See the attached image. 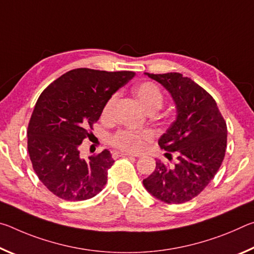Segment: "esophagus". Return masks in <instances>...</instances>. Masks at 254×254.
<instances>
[{
  "mask_svg": "<svg viewBox=\"0 0 254 254\" xmlns=\"http://www.w3.org/2000/svg\"><path fill=\"white\" fill-rule=\"evenodd\" d=\"M124 156H133V157H137L135 154H132V153H128V152H122V151H115L112 154V157L114 159H118L120 157H124Z\"/></svg>",
  "mask_w": 254,
  "mask_h": 254,
  "instance_id": "34e87169",
  "label": "esophagus"
}]
</instances>
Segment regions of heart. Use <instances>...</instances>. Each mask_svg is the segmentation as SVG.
Listing matches in <instances>:
<instances>
[{"instance_id": "obj_1", "label": "heart", "mask_w": 254, "mask_h": 254, "mask_svg": "<svg viewBox=\"0 0 254 254\" xmlns=\"http://www.w3.org/2000/svg\"><path fill=\"white\" fill-rule=\"evenodd\" d=\"M135 95L145 111L148 110H159L162 106L163 95L156 84L151 81H145L140 84L135 88ZM115 96H112L104 106L103 113L107 114L110 107L113 103ZM152 134L149 131H135V130H121L115 133L111 137V143L123 151L136 152L143 148L145 141L150 140Z\"/></svg>"}]
</instances>
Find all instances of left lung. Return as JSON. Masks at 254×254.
I'll use <instances>...</instances> for the list:
<instances>
[{"instance_id":"1","label":"left lung","mask_w":254,"mask_h":254,"mask_svg":"<svg viewBox=\"0 0 254 254\" xmlns=\"http://www.w3.org/2000/svg\"><path fill=\"white\" fill-rule=\"evenodd\" d=\"M145 76L161 84L173 97L176 120L159 139L165 157L174 165L156 160V169L143 186L167 204L190 200L203 191L220 169L226 150L227 128L216 102L188 77L179 72Z\"/></svg>"}]
</instances>
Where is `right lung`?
Returning <instances> with one entry per match:
<instances>
[{
    "label": "right lung",
    "instance_id": "right-lung-1",
    "mask_svg": "<svg viewBox=\"0 0 254 254\" xmlns=\"http://www.w3.org/2000/svg\"><path fill=\"white\" fill-rule=\"evenodd\" d=\"M133 71L77 68L47 87L28 127V151L38 178L59 198L79 201L96 196L113 165L109 150L88 160L79 145L100 119L112 95L134 77Z\"/></svg>",
    "mask_w": 254,
    "mask_h": 254
}]
</instances>
